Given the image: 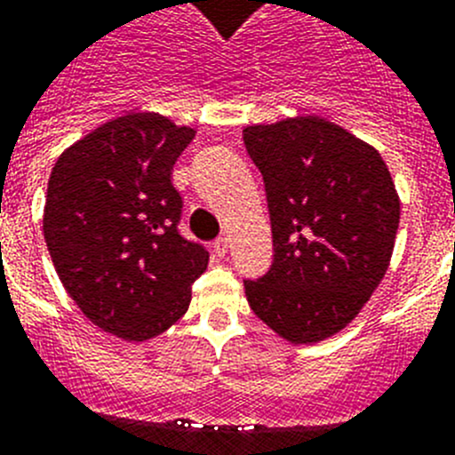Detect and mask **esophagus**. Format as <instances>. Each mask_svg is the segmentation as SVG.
<instances>
[{
	"label": "esophagus",
	"mask_w": 455,
	"mask_h": 455,
	"mask_svg": "<svg viewBox=\"0 0 455 455\" xmlns=\"http://www.w3.org/2000/svg\"><path fill=\"white\" fill-rule=\"evenodd\" d=\"M212 250H215V256L224 259L228 251V238H217L215 243H212Z\"/></svg>",
	"instance_id": "34e87169"
}]
</instances>
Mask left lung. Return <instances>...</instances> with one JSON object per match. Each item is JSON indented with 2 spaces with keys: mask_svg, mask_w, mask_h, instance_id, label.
Wrapping results in <instances>:
<instances>
[{
  "mask_svg": "<svg viewBox=\"0 0 455 455\" xmlns=\"http://www.w3.org/2000/svg\"><path fill=\"white\" fill-rule=\"evenodd\" d=\"M266 183L275 259L244 282L251 311L291 343L341 331L382 282L401 201L373 146L321 116L247 125Z\"/></svg>",
  "mask_w": 455,
  "mask_h": 455,
  "instance_id": "obj_1",
  "label": "left lung"
}]
</instances>
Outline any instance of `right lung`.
I'll list each match as a JSON object with an SVG mask.
<instances>
[{"mask_svg": "<svg viewBox=\"0 0 455 455\" xmlns=\"http://www.w3.org/2000/svg\"><path fill=\"white\" fill-rule=\"evenodd\" d=\"M195 130L156 112L102 124L59 156L47 180L43 235L82 314L125 341L179 321L208 267L204 244L179 233L173 164Z\"/></svg>", "mask_w": 455, "mask_h": 455, "instance_id": "add662e5", "label": "right lung"}]
</instances>
